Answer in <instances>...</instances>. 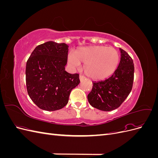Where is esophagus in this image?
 I'll return each mask as SVG.
<instances>
[{"label": "esophagus", "mask_w": 158, "mask_h": 158, "mask_svg": "<svg viewBox=\"0 0 158 158\" xmlns=\"http://www.w3.org/2000/svg\"><path fill=\"white\" fill-rule=\"evenodd\" d=\"M85 78H85V76H83V75H80V81H82V80H85Z\"/></svg>", "instance_id": "obj_1"}]
</instances>
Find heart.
<instances>
[{"label": "heart", "mask_w": 158, "mask_h": 158, "mask_svg": "<svg viewBox=\"0 0 158 158\" xmlns=\"http://www.w3.org/2000/svg\"><path fill=\"white\" fill-rule=\"evenodd\" d=\"M119 58L118 52L113 47L95 45L76 50L74 54L69 56V61L74 66L84 63V70L89 77L102 80L115 71Z\"/></svg>", "instance_id": "heart-1"}]
</instances>
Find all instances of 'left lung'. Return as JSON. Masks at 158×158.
Segmentation results:
<instances>
[{
  "instance_id": "1",
  "label": "left lung",
  "mask_w": 158,
  "mask_h": 158,
  "mask_svg": "<svg viewBox=\"0 0 158 158\" xmlns=\"http://www.w3.org/2000/svg\"><path fill=\"white\" fill-rule=\"evenodd\" d=\"M121 57L117 70L106 80L93 82L92 89L88 99L92 107L104 111H110L120 107L131 93L135 66L127 52L120 49Z\"/></svg>"
}]
</instances>
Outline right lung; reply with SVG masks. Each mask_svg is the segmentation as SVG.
<instances>
[{"label": "right lung", "instance_id": "obj_1", "mask_svg": "<svg viewBox=\"0 0 158 158\" xmlns=\"http://www.w3.org/2000/svg\"><path fill=\"white\" fill-rule=\"evenodd\" d=\"M69 46L48 41L37 46L27 59L26 81L27 94L36 106L48 111L68 103L72 89L80 83L78 74L65 70Z\"/></svg>", "mask_w": 158, "mask_h": 158}]
</instances>
